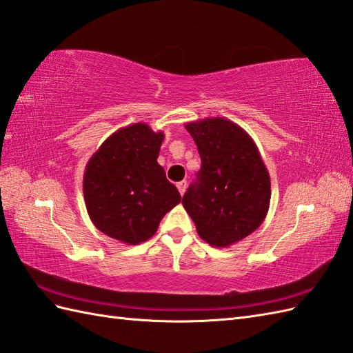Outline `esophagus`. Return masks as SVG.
Returning a JSON list of instances; mask_svg holds the SVG:
<instances>
[{"instance_id": "obj_1", "label": "esophagus", "mask_w": 353, "mask_h": 353, "mask_svg": "<svg viewBox=\"0 0 353 353\" xmlns=\"http://www.w3.org/2000/svg\"><path fill=\"white\" fill-rule=\"evenodd\" d=\"M186 186H188L186 180H182V182H179V183H177V190H179L180 195H183V194H185V191H186Z\"/></svg>"}]
</instances>
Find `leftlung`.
I'll use <instances>...</instances> for the list:
<instances>
[{
	"label": "left lung",
	"mask_w": 353,
	"mask_h": 353,
	"mask_svg": "<svg viewBox=\"0 0 353 353\" xmlns=\"http://www.w3.org/2000/svg\"><path fill=\"white\" fill-rule=\"evenodd\" d=\"M199 149L201 168L182 204L196 233L227 248L257 230L270 203V177L254 139L224 117L185 125Z\"/></svg>",
	"instance_id": "left-lung-1"
}]
</instances>
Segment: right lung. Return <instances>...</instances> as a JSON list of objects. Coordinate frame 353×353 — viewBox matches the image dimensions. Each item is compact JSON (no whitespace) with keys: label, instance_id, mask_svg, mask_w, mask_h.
Listing matches in <instances>:
<instances>
[{"label":"right lung","instance_id":"right-lung-1","mask_svg":"<svg viewBox=\"0 0 353 353\" xmlns=\"http://www.w3.org/2000/svg\"><path fill=\"white\" fill-rule=\"evenodd\" d=\"M163 137L162 130L134 123L106 138L88 159L84 200L97 230L138 245L150 239L163 215L182 201L157 161Z\"/></svg>","mask_w":353,"mask_h":353}]
</instances>
